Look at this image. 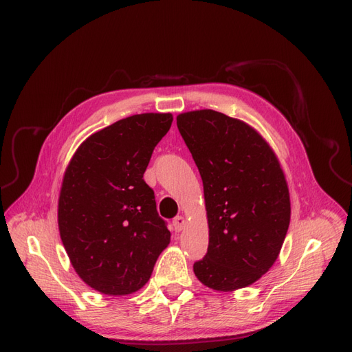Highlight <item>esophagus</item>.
<instances>
[{
  "label": "esophagus",
  "instance_id": "34e87169",
  "mask_svg": "<svg viewBox=\"0 0 352 352\" xmlns=\"http://www.w3.org/2000/svg\"><path fill=\"white\" fill-rule=\"evenodd\" d=\"M186 224H187V221H186V218H184V217H181V215L175 217V218H174V221H173V226H174V230H175L177 232H179V231H182L184 228H186Z\"/></svg>",
  "mask_w": 352,
  "mask_h": 352
}]
</instances>
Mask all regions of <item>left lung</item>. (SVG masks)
I'll return each instance as SVG.
<instances>
[{
	"instance_id": "1",
	"label": "left lung",
	"mask_w": 352,
	"mask_h": 352,
	"mask_svg": "<svg viewBox=\"0 0 352 352\" xmlns=\"http://www.w3.org/2000/svg\"><path fill=\"white\" fill-rule=\"evenodd\" d=\"M204 186L208 251L194 264L215 291L245 288L274 265L288 231L289 191L268 142L252 126L212 109L177 117Z\"/></svg>"
}]
</instances>
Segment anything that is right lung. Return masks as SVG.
<instances>
[{
  "mask_svg": "<svg viewBox=\"0 0 352 352\" xmlns=\"http://www.w3.org/2000/svg\"><path fill=\"white\" fill-rule=\"evenodd\" d=\"M173 116L137 114L89 135L72 155L58 198L63 245L80 278L128 295L153 274L171 234L144 173Z\"/></svg>",
  "mask_w": 352,
  "mask_h": 352,
  "instance_id": "add662e5",
  "label": "right lung"
}]
</instances>
